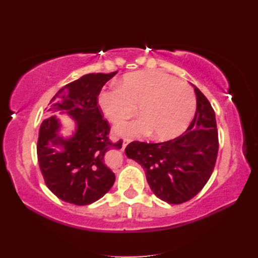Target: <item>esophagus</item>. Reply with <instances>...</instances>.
<instances>
[{
  "label": "esophagus",
  "instance_id": "34e87169",
  "mask_svg": "<svg viewBox=\"0 0 258 258\" xmlns=\"http://www.w3.org/2000/svg\"><path fill=\"white\" fill-rule=\"evenodd\" d=\"M131 139H125V140H123V143H122V150H124L126 146H127L130 143H131Z\"/></svg>",
  "mask_w": 258,
  "mask_h": 258
}]
</instances>
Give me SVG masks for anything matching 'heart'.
I'll return each instance as SVG.
<instances>
[{
  "instance_id": "heart-1",
  "label": "heart",
  "mask_w": 258,
  "mask_h": 258,
  "mask_svg": "<svg viewBox=\"0 0 258 258\" xmlns=\"http://www.w3.org/2000/svg\"><path fill=\"white\" fill-rule=\"evenodd\" d=\"M98 105L114 124L132 117L139 108L141 118L117 125L114 128L116 135L141 138L154 133V139L167 141L187 127L196 100L186 83L165 73L144 71L125 75L120 87L102 91Z\"/></svg>"
}]
</instances>
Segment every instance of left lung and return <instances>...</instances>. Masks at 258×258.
Returning <instances> with one entry per match:
<instances>
[{"label":"left lung","mask_w":258,"mask_h":258,"mask_svg":"<svg viewBox=\"0 0 258 258\" xmlns=\"http://www.w3.org/2000/svg\"><path fill=\"white\" fill-rule=\"evenodd\" d=\"M193 86L195 116L182 135L163 143L134 141L125 149L126 156L143 167L153 193L168 204H182L199 194L217 157L215 113L205 95Z\"/></svg>","instance_id":"obj_1"}]
</instances>
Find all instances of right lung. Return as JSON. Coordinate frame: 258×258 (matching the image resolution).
Returning a JSON list of instances; mask_svg holds the SVG:
<instances>
[{
	"label": "right lung",
	"mask_w": 258,
	"mask_h": 258,
	"mask_svg": "<svg viewBox=\"0 0 258 258\" xmlns=\"http://www.w3.org/2000/svg\"><path fill=\"white\" fill-rule=\"evenodd\" d=\"M117 73H91L63 86L48 103L37 141V160L45 184L59 200L89 205L111 189L115 175L104 158L111 149H122V140L113 143L109 125L103 118L97 96L104 84ZM56 112L76 123L73 135L59 133Z\"/></svg>",
	"instance_id": "add662e5"
}]
</instances>
